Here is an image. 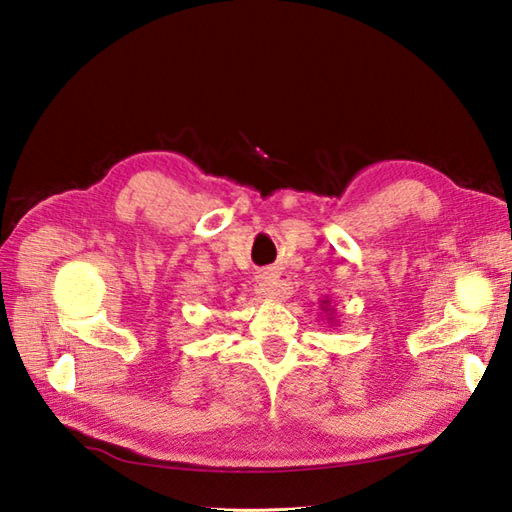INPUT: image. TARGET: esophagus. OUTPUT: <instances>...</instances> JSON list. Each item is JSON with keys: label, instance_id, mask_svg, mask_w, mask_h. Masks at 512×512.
<instances>
[{"label": "esophagus", "instance_id": "esophagus-1", "mask_svg": "<svg viewBox=\"0 0 512 512\" xmlns=\"http://www.w3.org/2000/svg\"><path fill=\"white\" fill-rule=\"evenodd\" d=\"M257 280H259V293H262L264 297H268V300H280V297H284L286 282H284V277L277 273V271L259 273Z\"/></svg>", "mask_w": 512, "mask_h": 512}]
</instances>
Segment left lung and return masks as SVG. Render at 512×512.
<instances>
[{"mask_svg": "<svg viewBox=\"0 0 512 512\" xmlns=\"http://www.w3.org/2000/svg\"><path fill=\"white\" fill-rule=\"evenodd\" d=\"M329 300L327 297H324V300L320 302V309H322V313H324V318H327V322H331L333 324V309H329Z\"/></svg>", "mask_w": 512, "mask_h": 512, "instance_id": "1", "label": "left lung"}]
</instances>
